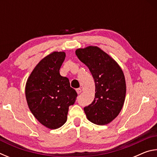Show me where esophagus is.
Masks as SVG:
<instances>
[{
  "label": "esophagus",
  "mask_w": 157,
  "mask_h": 157,
  "mask_svg": "<svg viewBox=\"0 0 157 157\" xmlns=\"http://www.w3.org/2000/svg\"><path fill=\"white\" fill-rule=\"evenodd\" d=\"M76 91H77V93H78V94H80L82 93V89H77Z\"/></svg>",
  "instance_id": "obj_1"
}]
</instances>
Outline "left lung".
<instances>
[{
    "label": "left lung",
    "instance_id": "left-lung-1",
    "mask_svg": "<svg viewBox=\"0 0 157 157\" xmlns=\"http://www.w3.org/2000/svg\"><path fill=\"white\" fill-rule=\"evenodd\" d=\"M75 54L89 68L95 82L94 100L84 108L87 119L98 125L107 124L118 116L125 100L123 71L112 57L98 46L78 48Z\"/></svg>",
    "mask_w": 157,
    "mask_h": 157
}]
</instances>
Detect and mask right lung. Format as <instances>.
<instances>
[{"mask_svg":"<svg viewBox=\"0 0 157 157\" xmlns=\"http://www.w3.org/2000/svg\"><path fill=\"white\" fill-rule=\"evenodd\" d=\"M64 52H52L43 58L32 71L25 84L28 107L39 123L47 128H59L67 121L68 107L78 94L59 69Z\"/></svg>","mask_w":157,"mask_h":157,"instance_id":"obj_1","label":"right lung"}]
</instances>
